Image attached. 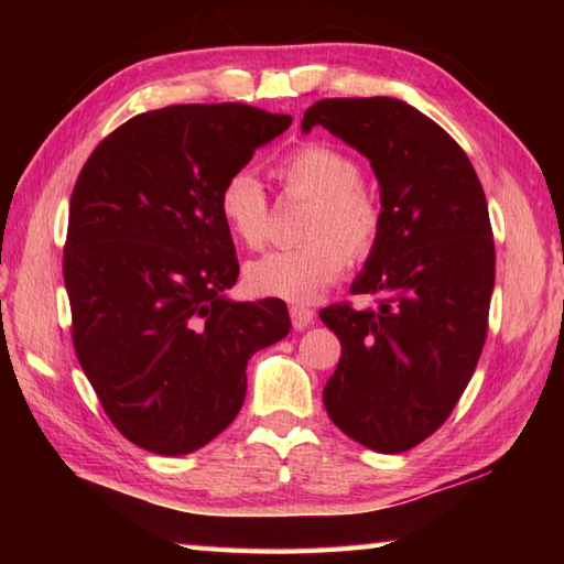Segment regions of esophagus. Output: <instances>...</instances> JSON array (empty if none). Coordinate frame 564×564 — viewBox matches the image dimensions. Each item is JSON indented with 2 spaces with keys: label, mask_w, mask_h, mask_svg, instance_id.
Masks as SVG:
<instances>
[{
  "label": "esophagus",
  "mask_w": 564,
  "mask_h": 564,
  "mask_svg": "<svg viewBox=\"0 0 564 564\" xmlns=\"http://www.w3.org/2000/svg\"><path fill=\"white\" fill-rule=\"evenodd\" d=\"M291 323L295 330H303L316 323V311L305 308V305H291Z\"/></svg>",
  "instance_id": "34e87169"
}]
</instances>
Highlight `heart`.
<instances>
[{
  "label": "heart",
  "instance_id": "1",
  "mask_svg": "<svg viewBox=\"0 0 564 564\" xmlns=\"http://www.w3.org/2000/svg\"><path fill=\"white\" fill-rule=\"evenodd\" d=\"M289 196L311 198L303 224L308 241L265 253L246 265V285L259 295L313 301L346 269L366 261L383 236V206L362 184L356 156L323 141H303L275 166ZM218 212L238 243L259 251L271 236V204L253 171H234L218 191Z\"/></svg>",
  "mask_w": 564,
  "mask_h": 564
}]
</instances>
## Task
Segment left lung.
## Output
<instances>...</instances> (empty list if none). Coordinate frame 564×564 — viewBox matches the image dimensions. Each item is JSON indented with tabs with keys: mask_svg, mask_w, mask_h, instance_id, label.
<instances>
[{
	"mask_svg": "<svg viewBox=\"0 0 564 564\" xmlns=\"http://www.w3.org/2000/svg\"><path fill=\"white\" fill-rule=\"evenodd\" d=\"M313 127L370 159L383 204V236L350 289L376 308L321 311L340 340L323 403L356 443L403 453L451 417L488 338V202L460 144L405 101L321 99L303 113V131Z\"/></svg>",
	"mask_w": 564,
	"mask_h": 564,
	"instance_id": "obj_1",
	"label": "left lung"
}]
</instances>
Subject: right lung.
I'll use <instances>...</instances> for the list:
<instances>
[{
  "label": "right lung",
  "mask_w": 564,
  "mask_h": 564,
  "mask_svg": "<svg viewBox=\"0 0 564 564\" xmlns=\"http://www.w3.org/2000/svg\"><path fill=\"white\" fill-rule=\"evenodd\" d=\"M291 117L248 104H174L121 123L84 164L69 204L64 283L82 370L113 427L186 455L238 415L246 362L291 330L285 303H231L224 181Z\"/></svg>",
  "instance_id": "obj_1"
}]
</instances>
